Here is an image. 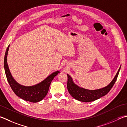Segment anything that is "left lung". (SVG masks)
Returning a JSON list of instances; mask_svg holds the SVG:
<instances>
[{"instance_id": "8db88e82", "label": "left lung", "mask_w": 127, "mask_h": 127, "mask_svg": "<svg viewBox=\"0 0 127 127\" xmlns=\"http://www.w3.org/2000/svg\"><path fill=\"white\" fill-rule=\"evenodd\" d=\"M121 66L113 79L107 86L95 90H89L78 86L74 83L73 79L70 76L67 74V89L69 93L75 99L83 102H92L102 97L105 95L113 86L118 77L119 72L121 69Z\"/></svg>"}]
</instances>
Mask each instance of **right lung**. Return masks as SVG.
Here are the masks:
<instances>
[{"instance_id":"add662e5","label":"right lung","mask_w":127,"mask_h":127,"mask_svg":"<svg viewBox=\"0 0 127 127\" xmlns=\"http://www.w3.org/2000/svg\"><path fill=\"white\" fill-rule=\"evenodd\" d=\"M9 45L5 52L4 61V70L6 78L13 91L18 96L28 102L36 103L43 99L49 91L50 83L54 78L60 73L56 71L49 75L39 83L32 86H24L18 83L11 75L7 63V56Z\"/></svg>"}]
</instances>
